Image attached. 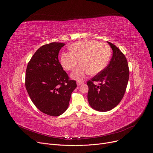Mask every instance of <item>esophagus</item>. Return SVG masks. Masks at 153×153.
Masks as SVG:
<instances>
[{
    "instance_id": "1",
    "label": "esophagus",
    "mask_w": 153,
    "mask_h": 153,
    "mask_svg": "<svg viewBox=\"0 0 153 153\" xmlns=\"http://www.w3.org/2000/svg\"><path fill=\"white\" fill-rule=\"evenodd\" d=\"M76 83H77V85L78 86H80V85L83 84V82H80V81H77Z\"/></svg>"
}]
</instances>
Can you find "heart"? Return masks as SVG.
<instances>
[{"label": "heart", "instance_id": "heart-1", "mask_svg": "<svg viewBox=\"0 0 153 153\" xmlns=\"http://www.w3.org/2000/svg\"><path fill=\"white\" fill-rule=\"evenodd\" d=\"M70 53H63L60 59L62 67L73 70L79 60L80 65L71 73V77L81 81L88 74L96 75L107 65L111 56L110 48L106 43L93 40H83L72 44Z\"/></svg>", "mask_w": 153, "mask_h": 153}]
</instances>
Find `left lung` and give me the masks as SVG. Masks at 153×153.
<instances>
[{"label":"left lung","instance_id":"1","mask_svg":"<svg viewBox=\"0 0 153 153\" xmlns=\"http://www.w3.org/2000/svg\"><path fill=\"white\" fill-rule=\"evenodd\" d=\"M107 43L113 50L110 63L102 71L87 82L89 105L101 112L110 111L119 103L125 93L129 74L125 55L113 43ZM94 81L99 82V85L94 84Z\"/></svg>","mask_w":153,"mask_h":153}]
</instances>
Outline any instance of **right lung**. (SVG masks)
I'll return each instance as SVG.
<instances>
[{"instance_id":"right-lung-1","label":"right lung","mask_w":153,"mask_h":153,"mask_svg":"<svg viewBox=\"0 0 153 153\" xmlns=\"http://www.w3.org/2000/svg\"><path fill=\"white\" fill-rule=\"evenodd\" d=\"M64 45L58 42L43 45L34 54L26 70L25 86L30 97L40 111L51 116H59L67 110L77 87L59 61V52Z\"/></svg>"}]
</instances>
